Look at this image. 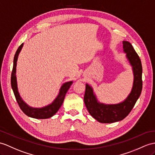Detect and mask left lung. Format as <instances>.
Instances as JSON below:
<instances>
[{
    "label": "left lung",
    "instance_id": "1",
    "mask_svg": "<svg viewBox=\"0 0 155 155\" xmlns=\"http://www.w3.org/2000/svg\"><path fill=\"white\" fill-rule=\"evenodd\" d=\"M123 46L124 51L126 52L127 58L133 67L134 74L133 88L127 99L117 104H101L97 102L92 88L86 84L85 104L89 114L101 123H113L125 118L134 108L142 91V64L140 58L130 43L123 41Z\"/></svg>",
    "mask_w": 155,
    "mask_h": 155
}]
</instances>
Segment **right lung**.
Masks as SVG:
<instances>
[{"label":"right lung","instance_id":"add662e5","mask_svg":"<svg viewBox=\"0 0 155 155\" xmlns=\"http://www.w3.org/2000/svg\"><path fill=\"white\" fill-rule=\"evenodd\" d=\"M23 45L24 43H22L20 46L18 47L16 52V54L14 55L13 68L12 71V74H11V86H12L15 97H16L17 103L19 105V107L21 108V110L27 116L37 119H46L51 118V117L54 116L56 113L57 112L60 107H61V105L63 103L64 99L66 94L68 91V90L69 89L70 85L72 84V81L66 83V84H64L62 86V87L60 88V93L58 97L56 98V99L52 104L41 108H34L29 107L28 105L26 104L24 102V101L21 99V98L20 96V94L18 93L16 77V63L18 56L19 53H20L22 47H23Z\"/></svg>","mask_w":155,"mask_h":155}]
</instances>
